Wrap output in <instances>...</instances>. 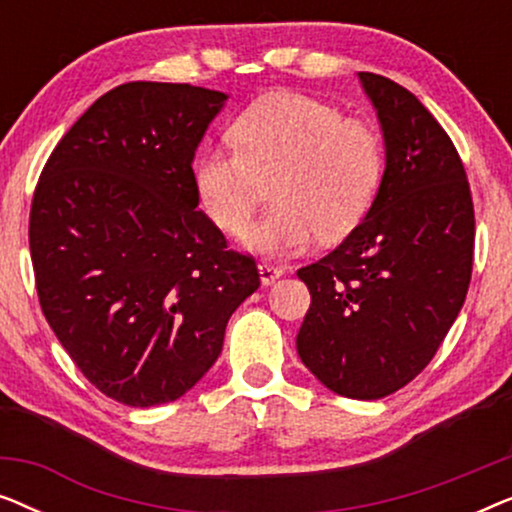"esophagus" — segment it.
Wrapping results in <instances>:
<instances>
[{"label": "esophagus", "mask_w": 512, "mask_h": 512, "mask_svg": "<svg viewBox=\"0 0 512 512\" xmlns=\"http://www.w3.org/2000/svg\"><path fill=\"white\" fill-rule=\"evenodd\" d=\"M258 275H261V282L268 286L284 275V268H279V265H270V263H261L258 265Z\"/></svg>", "instance_id": "34e87169"}]
</instances>
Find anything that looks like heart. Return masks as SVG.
Returning <instances> with one entry per match:
<instances>
[{
  "instance_id": "obj_1",
  "label": "heart",
  "mask_w": 512,
  "mask_h": 512,
  "mask_svg": "<svg viewBox=\"0 0 512 512\" xmlns=\"http://www.w3.org/2000/svg\"><path fill=\"white\" fill-rule=\"evenodd\" d=\"M230 137L233 144H205L195 153V191L223 233L242 235L272 184L277 205L247 235L261 254L300 251L314 235L345 240L382 191V132L310 95L277 90L258 97L237 114Z\"/></svg>"
}]
</instances>
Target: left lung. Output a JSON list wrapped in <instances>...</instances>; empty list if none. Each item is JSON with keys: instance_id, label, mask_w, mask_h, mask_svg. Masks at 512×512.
<instances>
[{"instance_id": "left-lung-1", "label": "left lung", "mask_w": 512, "mask_h": 512, "mask_svg": "<svg viewBox=\"0 0 512 512\" xmlns=\"http://www.w3.org/2000/svg\"><path fill=\"white\" fill-rule=\"evenodd\" d=\"M380 118L387 174L366 221L298 270L312 305L300 359L335 394L375 401L429 366L473 272L471 186L431 111L387 76L359 72Z\"/></svg>"}]
</instances>
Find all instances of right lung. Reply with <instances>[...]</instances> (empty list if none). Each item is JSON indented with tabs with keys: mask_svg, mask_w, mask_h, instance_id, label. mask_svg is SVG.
<instances>
[{
	"mask_svg": "<svg viewBox=\"0 0 512 512\" xmlns=\"http://www.w3.org/2000/svg\"><path fill=\"white\" fill-rule=\"evenodd\" d=\"M223 102L191 83H123L67 130L34 188L44 317L86 380L132 408L184 396L261 286L254 258L198 209L193 156Z\"/></svg>",
	"mask_w": 512,
	"mask_h": 512,
	"instance_id": "1",
	"label": "right lung"
}]
</instances>
